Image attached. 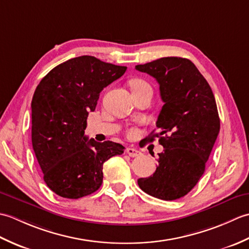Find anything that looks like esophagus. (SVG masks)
I'll return each instance as SVG.
<instances>
[{"instance_id":"34e87169","label":"esophagus","mask_w":249,"mask_h":249,"mask_svg":"<svg viewBox=\"0 0 249 249\" xmlns=\"http://www.w3.org/2000/svg\"><path fill=\"white\" fill-rule=\"evenodd\" d=\"M126 152H127V154L130 157H137V156L141 155V152L138 151L137 149H135V147H128V149L126 150Z\"/></svg>"}]
</instances>
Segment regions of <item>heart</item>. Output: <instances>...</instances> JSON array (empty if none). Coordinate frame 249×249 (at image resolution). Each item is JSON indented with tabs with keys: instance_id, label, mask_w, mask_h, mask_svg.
I'll return each mask as SVG.
<instances>
[{
	"instance_id": "1",
	"label": "heart",
	"mask_w": 249,
	"mask_h": 249,
	"mask_svg": "<svg viewBox=\"0 0 249 249\" xmlns=\"http://www.w3.org/2000/svg\"><path fill=\"white\" fill-rule=\"evenodd\" d=\"M129 86H130L131 91H133V92H136V91H138V89H141L146 88V87H150L149 83H147L146 81H144L143 79H139V78L133 79V80L129 82ZM135 133H136V131L134 129H130L129 130V135L130 136L135 135Z\"/></svg>"
}]
</instances>
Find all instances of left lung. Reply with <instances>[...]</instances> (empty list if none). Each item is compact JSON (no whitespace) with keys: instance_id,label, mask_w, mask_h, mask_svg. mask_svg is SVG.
Returning <instances> with one entry per match:
<instances>
[{"instance_id":"obj_1","label":"left lung","mask_w":249,"mask_h":249,"mask_svg":"<svg viewBox=\"0 0 249 249\" xmlns=\"http://www.w3.org/2000/svg\"><path fill=\"white\" fill-rule=\"evenodd\" d=\"M136 70L149 73L160 84L163 106L156 127L163 151L156 171L138 179L144 193L161 200H177L192 190L205 170L220 121L214 94L208 81L188 59L168 56Z\"/></svg>"}]
</instances>
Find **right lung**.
I'll return each mask as SVG.
<instances>
[{
	"label": "right lung",
	"instance_id": "obj_1",
	"mask_svg": "<svg viewBox=\"0 0 249 249\" xmlns=\"http://www.w3.org/2000/svg\"><path fill=\"white\" fill-rule=\"evenodd\" d=\"M126 70L82 55L55 66L37 86L31 104L32 144L45 183L61 197L79 199L96 192L104 162L124 153L120 143L89 140L84 130L99 93Z\"/></svg>",
	"mask_w": 249,
	"mask_h": 249
}]
</instances>
